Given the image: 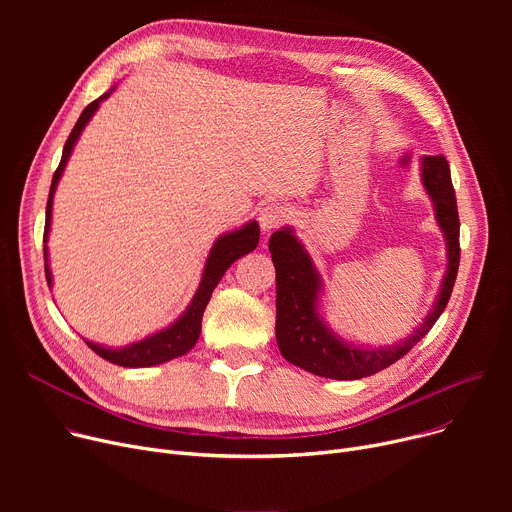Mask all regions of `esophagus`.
Returning <instances> with one entry per match:
<instances>
[{
  "label": "esophagus",
  "mask_w": 512,
  "mask_h": 512,
  "mask_svg": "<svg viewBox=\"0 0 512 512\" xmlns=\"http://www.w3.org/2000/svg\"><path fill=\"white\" fill-rule=\"evenodd\" d=\"M288 218V209L282 203H267L259 211V226L263 232H272L280 228Z\"/></svg>",
  "instance_id": "1"
}]
</instances>
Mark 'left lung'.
Listing matches in <instances>:
<instances>
[{"label": "left lung", "instance_id": "obj_1", "mask_svg": "<svg viewBox=\"0 0 512 512\" xmlns=\"http://www.w3.org/2000/svg\"><path fill=\"white\" fill-rule=\"evenodd\" d=\"M423 191L432 199L434 218L446 240V270L432 309L421 324L394 344L365 346L336 334L324 317L321 297L324 278L292 226H282L270 238L276 267V340L282 357L319 378L361 380L378 373L400 357L432 330L448 305L459 272V211L450 180V166L444 155H423L419 161Z\"/></svg>", "mask_w": 512, "mask_h": 512}]
</instances>
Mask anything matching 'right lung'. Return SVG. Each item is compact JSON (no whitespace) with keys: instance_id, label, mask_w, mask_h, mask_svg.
I'll use <instances>...</instances> for the list:
<instances>
[{"instance_id":"1","label":"right lung","mask_w":512,"mask_h":512,"mask_svg":"<svg viewBox=\"0 0 512 512\" xmlns=\"http://www.w3.org/2000/svg\"><path fill=\"white\" fill-rule=\"evenodd\" d=\"M116 91V87H112L107 93H103L99 99H95L93 103H89L83 114H80L78 122L74 124L70 137L64 145L62 151V159L60 166L51 178V188H49V197H47V209H45V234H43V253H45V278H47V286H53V276L49 270V249H47V240H49V230H51V213H53V195H56L58 182L66 170L68 159L74 151V145L78 143L80 134H83L85 126L91 122V118L95 116V112L99 110L101 101H105L112 93ZM259 245V224L255 220L242 224L240 228L228 230L224 234H220L215 238V242L209 249V255L205 259V267L201 274V282L199 288L195 292V297L188 303V307L172 321L170 326L161 328L141 340H134L130 344L124 346H107V344H99L93 340H87V346L91 351H95L101 359L110 361L114 365L120 367H153V365H161L168 363L176 357L186 355L191 348L197 344L199 334H201V319H203V311L211 299L213 288L220 284L222 276L226 274L228 267L240 259L245 257L247 253L255 251Z\"/></svg>"}]
</instances>
